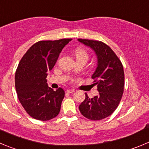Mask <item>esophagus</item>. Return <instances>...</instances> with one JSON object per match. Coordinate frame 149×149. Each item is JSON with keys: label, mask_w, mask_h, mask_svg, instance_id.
Returning <instances> with one entry per match:
<instances>
[{"label": "esophagus", "mask_w": 149, "mask_h": 149, "mask_svg": "<svg viewBox=\"0 0 149 149\" xmlns=\"http://www.w3.org/2000/svg\"><path fill=\"white\" fill-rule=\"evenodd\" d=\"M66 92L68 93H73V92H75V91L74 90H72V89H68L66 91Z\"/></svg>", "instance_id": "34e87169"}]
</instances>
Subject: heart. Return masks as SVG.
I'll return each instance as SVG.
<instances>
[{"label": "heart", "instance_id": "b5f03b06", "mask_svg": "<svg viewBox=\"0 0 149 149\" xmlns=\"http://www.w3.org/2000/svg\"><path fill=\"white\" fill-rule=\"evenodd\" d=\"M75 54H76V60L84 59L88 61V58H89V55L87 53L86 50H84V49H81V48H79V49H76Z\"/></svg>", "mask_w": 149, "mask_h": 149}]
</instances>
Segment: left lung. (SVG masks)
<instances>
[{
  "label": "left lung",
  "instance_id": "obj_1",
  "mask_svg": "<svg viewBox=\"0 0 149 149\" xmlns=\"http://www.w3.org/2000/svg\"><path fill=\"white\" fill-rule=\"evenodd\" d=\"M78 41L89 47L97 56V67L92 75L99 95L85 100L79 108L84 117L100 120L108 117L116 110L124 91L125 75L122 62L109 46L99 41L81 39Z\"/></svg>",
  "mask_w": 149,
  "mask_h": 149
}]
</instances>
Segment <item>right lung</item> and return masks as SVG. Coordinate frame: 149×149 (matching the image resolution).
Wrapping results in <instances>:
<instances>
[{"instance_id":"add662e5","label":"right lung","mask_w":149,"mask_h":149,"mask_svg":"<svg viewBox=\"0 0 149 149\" xmlns=\"http://www.w3.org/2000/svg\"><path fill=\"white\" fill-rule=\"evenodd\" d=\"M40 41L30 47L20 61L15 72V89L26 113L36 120L47 121L59 113L65 91L48 87L47 71L51 70L60 53L71 41Z\"/></svg>"}]
</instances>
